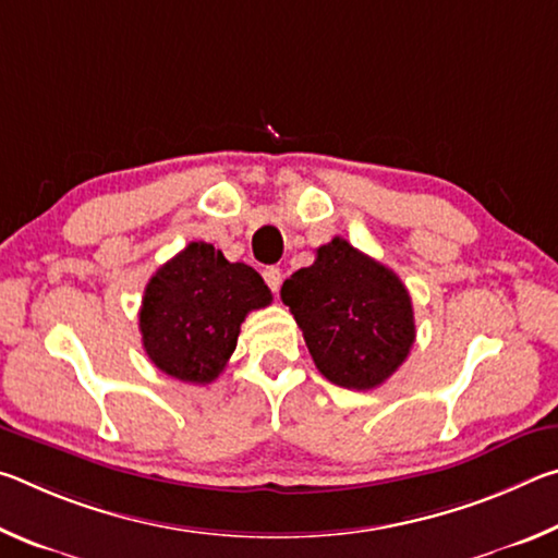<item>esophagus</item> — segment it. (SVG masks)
Listing matches in <instances>:
<instances>
[{
  "label": "esophagus",
  "mask_w": 558,
  "mask_h": 558,
  "mask_svg": "<svg viewBox=\"0 0 558 558\" xmlns=\"http://www.w3.org/2000/svg\"><path fill=\"white\" fill-rule=\"evenodd\" d=\"M263 278H266L268 288H270L272 292H278V290H280V286H282V270H280V268H276V266H268L266 270H263Z\"/></svg>",
  "instance_id": "1"
}]
</instances>
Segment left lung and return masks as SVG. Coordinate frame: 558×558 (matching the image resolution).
I'll list each match as a JSON object with an SVG mask.
<instances>
[{
	"label": "left lung",
	"mask_w": 558,
	"mask_h": 558,
	"mask_svg": "<svg viewBox=\"0 0 558 558\" xmlns=\"http://www.w3.org/2000/svg\"><path fill=\"white\" fill-rule=\"evenodd\" d=\"M280 298L319 374L344 389L381 386L413 347V305L401 278L339 235L282 282Z\"/></svg>",
	"instance_id": "8db88e82"
}]
</instances>
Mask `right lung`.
<instances>
[{
    "label": "right lung",
    "mask_w": 558,
    "mask_h": 558,
    "mask_svg": "<svg viewBox=\"0 0 558 558\" xmlns=\"http://www.w3.org/2000/svg\"><path fill=\"white\" fill-rule=\"evenodd\" d=\"M270 300L251 266L229 263L211 243L192 241L147 282L140 307L143 347L172 379L211 384L233 354L245 315Z\"/></svg>",
    "instance_id": "right-lung-1"
}]
</instances>
